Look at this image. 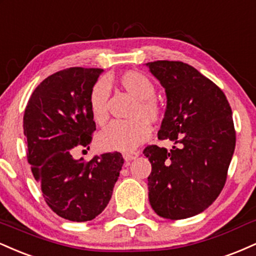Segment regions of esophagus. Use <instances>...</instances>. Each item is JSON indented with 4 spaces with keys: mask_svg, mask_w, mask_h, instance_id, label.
Instances as JSON below:
<instances>
[{
    "mask_svg": "<svg viewBox=\"0 0 256 256\" xmlns=\"http://www.w3.org/2000/svg\"><path fill=\"white\" fill-rule=\"evenodd\" d=\"M138 157H139V153L138 152H129V153H124V154H123V158H124V160L127 162H132V160H134V159H136Z\"/></svg>",
    "mask_w": 256,
    "mask_h": 256,
    "instance_id": "obj_1",
    "label": "esophagus"
}]
</instances>
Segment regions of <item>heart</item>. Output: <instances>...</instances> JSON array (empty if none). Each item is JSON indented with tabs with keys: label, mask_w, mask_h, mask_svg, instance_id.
<instances>
[{
	"label": "heart",
	"mask_w": 256,
	"mask_h": 256,
	"mask_svg": "<svg viewBox=\"0 0 256 256\" xmlns=\"http://www.w3.org/2000/svg\"><path fill=\"white\" fill-rule=\"evenodd\" d=\"M116 82L135 98V104L130 111V117L133 118L111 123L99 134L98 142L104 150L129 152L151 136V126L148 121L152 123L160 121L163 109L154 98V85L140 72H124L117 76ZM108 98L109 87L106 84L98 82L92 87L88 99L90 110L94 122L99 126H103L109 118Z\"/></svg>",
	"instance_id": "heart-1"
}]
</instances>
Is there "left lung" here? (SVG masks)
<instances>
[{
	"label": "left lung",
	"mask_w": 256,
	"mask_h": 256,
	"mask_svg": "<svg viewBox=\"0 0 256 256\" xmlns=\"http://www.w3.org/2000/svg\"><path fill=\"white\" fill-rule=\"evenodd\" d=\"M164 87L166 109L158 139H169L170 151L147 146L144 154L152 171L148 199L166 219L204 212L223 189L236 145L232 111L219 87L187 63H146Z\"/></svg>",
	"instance_id": "8db88e82"
}]
</instances>
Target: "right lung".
Returning a JSON list of instances; mask_svg holds the SVG:
<instances>
[{
  "label": "right lung",
  "instance_id": "right-lung-1",
  "mask_svg": "<svg viewBox=\"0 0 256 256\" xmlns=\"http://www.w3.org/2000/svg\"><path fill=\"white\" fill-rule=\"evenodd\" d=\"M103 72L73 67L50 75L33 91L24 115L33 176L50 208L72 222L92 220L104 211L124 162L118 152L87 163L72 156L92 140L96 123L88 99Z\"/></svg>",
  "mask_w": 256,
  "mask_h": 256
}]
</instances>
